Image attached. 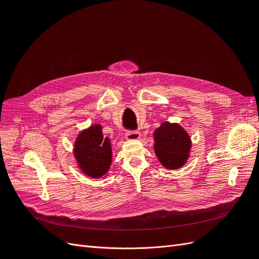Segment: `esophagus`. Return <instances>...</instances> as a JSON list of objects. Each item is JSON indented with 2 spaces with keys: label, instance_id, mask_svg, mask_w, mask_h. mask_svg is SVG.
Here are the masks:
<instances>
[{
  "label": "esophagus",
  "instance_id": "1",
  "mask_svg": "<svg viewBox=\"0 0 259 259\" xmlns=\"http://www.w3.org/2000/svg\"><path fill=\"white\" fill-rule=\"evenodd\" d=\"M125 136H126V139L128 140H135L140 137V133L138 131H127Z\"/></svg>",
  "mask_w": 259,
  "mask_h": 259
}]
</instances>
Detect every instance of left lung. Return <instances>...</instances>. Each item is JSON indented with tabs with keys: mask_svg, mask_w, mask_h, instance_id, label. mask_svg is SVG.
Instances as JSON below:
<instances>
[{
	"mask_svg": "<svg viewBox=\"0 0 259 259\" xmlns=\"http://www.w3.org/2000/svg\"><path fill=\"white\" fill-rule=\"evenodd\" d=\"M154 142L155 154L164 166L175 169L184 165L189 155L191 142L182 126L163 123L154 132Z\"/></svg>",
	"mask_w": 259,
	"mask_h": 259,
	"instance_id": "8db88e82",
	"label": "left lung"
}]
</instances>
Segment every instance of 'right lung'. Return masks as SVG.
Here are the masks:
<instances>
[{
  "label": "right lung",
  "mask_w": 259,
  "mask_h": 259,
  "mask_svg": "<svg viewBox=\"0 0 259 259\" xmlns=\"http://www.w3.org/2000/svg\"><path fill=\"white\" fill-rule=\"evenodd\" d=\"M74 155L86 175L98 178L105 175L111 164L110 140L104 138L100 125H94L77 137Z\"/></svg>",
  "instance_id": "1"
}]
</instances>
